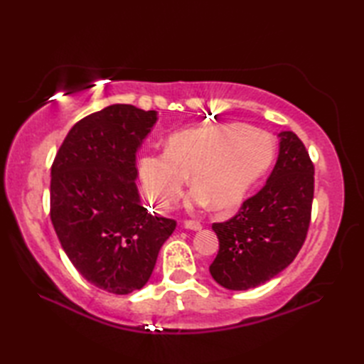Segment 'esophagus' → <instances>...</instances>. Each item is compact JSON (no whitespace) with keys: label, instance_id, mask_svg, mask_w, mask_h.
Here are the masks:
<instances>
[{"label":"esophagus","instance_id":"34e87169","mask_svg":"<svg viewBox=\"0 0 364 364\" xmlns=\"http://www.w3.org/2000/svg\"><path fill=\"white\" fill-rule=\"evenodd\" d=\"M184 228L200 231L203 227H202V223H200L198 220H186V222H184Z\"/></svg>","mask_w":364,"mask_h":364}]
</instances>
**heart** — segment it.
<instances>
[{
  "instance_id": "obj_1",
  "label": "heart",
  "mask_w": 364,
  "mask_h": 364,
  "mask_svg": "<svg viewBox=\"0 0 364 364\" xmlns=\"http://www.w3.org/2000/svg\"><path fill=\"white\" fill-rule=\"evenodd\" d=\"M275 154L266 131L239 123L191 128L167 139L164 153L144 154L137 173L145 198L162 211L181 197L188 176L191 203L228 211L242 202Z\"/></svg>"
}]
</instances>
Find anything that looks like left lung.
I'll use <instances>...</instances> for the list:
<instances>
[{
	"label": "left lung",
	"mask_w": 364,
	"mask_h": 364,
	"mask_svg": "<svg viewBox=\"0 0 364 364\" xmlns=\"http://www.w3.org/2000/svg\"><path fill=\"white\" fill-rule=\"evenodd\" d=\"M275 167L257 194L233 218L213 223L219 253L210 272L220 286L247 291L288 267L304 245L311 222L314 166L304 142L282 131Z\"/></svg>",
	"instance_id": "left-lung-1"
}]
</instances>
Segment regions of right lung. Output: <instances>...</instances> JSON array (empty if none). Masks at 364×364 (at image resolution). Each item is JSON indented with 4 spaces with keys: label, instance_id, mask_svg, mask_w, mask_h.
I'll list each match as a JSON object with an SVG mask.
<instances>
[{
    "label": "right lung",
    "instance_id": "right-lung-1",
    "mask_svg": "<svg viewBox=\"0 0 364 364\" xmlns=\"http://www.w3.org/2000/svg\"><path fill=\"white\" fill-rule=\"evenodd\" d=\"M156 111L111 105L75 123L51 166L50 218L75 269L111 294L141 289L176 228L139 202L136 153Z\"/></svg>",
    "mask_w": 364,
    "mask_h": 364
}]
</instances>
